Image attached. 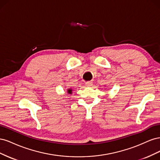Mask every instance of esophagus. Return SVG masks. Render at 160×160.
I'll return each instance as SVG.
<instances>
[{
    "label": "esophagus",
    "instance_id": "1",
    "mask_svg": "<svg viewBox=\"0 0 160 160\" xmlns=\"http://www.w3.org/2000/svg\"><path fill=\"white\" fill-rule=\"evenodd\" d=\"M85 85L87 87H88V88H90L92 85H93V82L91 81H88L85 83Z\"/></svg>",
    "mask_w": 160,
    "mask_h": 160
}]
</instances>
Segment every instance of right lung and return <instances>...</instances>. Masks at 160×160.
<instances>
[{
  "label": "right lung",
  "instance_id": "1",
  "mask_svg": "<svg viewBox=\"0 0 160 160\" xmlns=\"http://www.w3.org/2000/svg\"><path fill=\"white\" fill-rule=\"evenodd\" d=\"M67 93H68L69 94H72V89H67Z\"/></svg>",
  "mask_w": 160,
  "mask_h": 160
}]
</instances>
